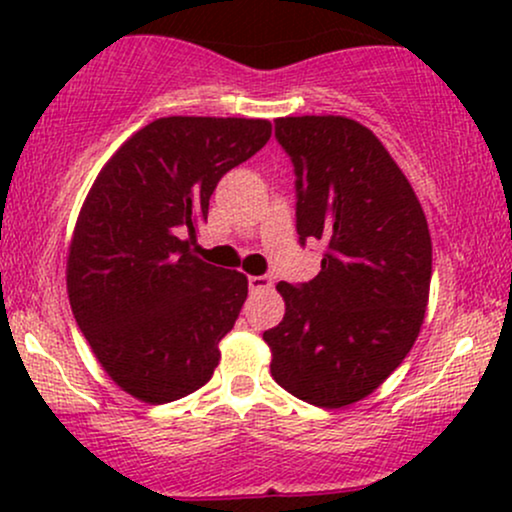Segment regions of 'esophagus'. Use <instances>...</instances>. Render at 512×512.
I'll list each match as a JSON object with an SVG mask.
<instances>
[{
    "label": "esophagus",
    "mask_w": 512,
    "mask_h": 512,
    "mask_svg": "<svg viewBox=\"0 0 512 512\" xmlns=\"http://www.w3.org/2000/svg\"><path fill=\"white\" fill-rule=\"evenodd\" d=\"M248 284H250V291H269V289H274L272 276H267V274H262V276H250Z\"/></svg>",
    "instance_id": "esophagus-1"
}]
</instances>
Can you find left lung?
Here are the masks:
<instances>
[{
	"mask_svg": "<svg viewBox=\"0 0 512 512\" xmlns=\"http://www.w3.org/2000/svg\"><path fill=\"white\" fill-rule=\"evenodd\" d=\"M296 170V231L327 245L308 284L281 281L286 313L262 334L274 380L342 409L385 383L419 337L431 289V233L383 142L344 115L274 120Z\"/></svg>",
	"mask_w": 512,
	"mask_h": 512,
	"instance_id": "1",
	"label": "left lung"
}]
</instances>
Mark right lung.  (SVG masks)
<instances>
[{
    "mask_svg": "<svg viewBox=\"0 0 512 512\" xmlns=\"http://www.w3.org/2000/svg\"><path fill=\"white\" fill-rule=\"evenodd\" d=\"M272 137L248 117H158L93 180L67 252L76 325L127 395L166 404L207 385L248 276L192 252L211 192Z\"/></svg>",
    "mask_w": 512,
    "mask_h": 512,
    "instance_id": "1",
    "label": "right lung"
}]
</instances>
